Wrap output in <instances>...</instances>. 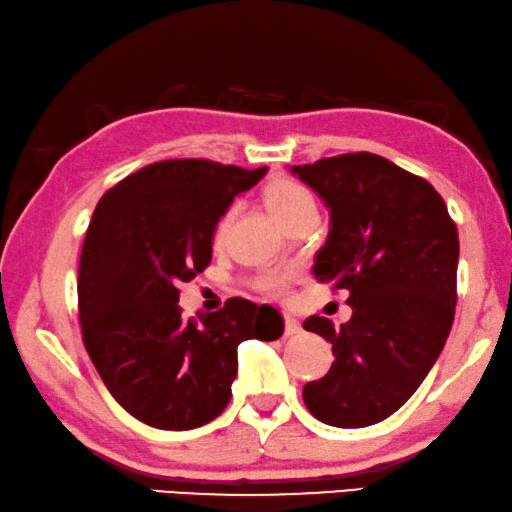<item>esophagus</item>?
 <instances>
[{
    "mask_svg": "<svg viewBox=\"0 0 512 512\" xmlns=\"http://www.w3.org/2000/svg\"><path fill=\"white\" fill-rule=\"evenodd\" d=\"M282 317H285V335H296L301 333V324L299 319H296L292 312H282Z\"/></svg>",
    "mask_w": 512,
    "mask_h": 512,
    "instance_id": "esophagus-1",
    "label": "esophagus"
}]
</instances>
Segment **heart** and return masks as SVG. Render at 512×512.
<instances>
[{
	"instance_id": "obj_1",
	"label": "heart",
	"mask_w": 512,
	"mask_h": 512,
	"mask_svg": "<svg viewBox=\"0 0 512 512\" xmlns=\"http://www.w3.org/2000/svg\"><path fill=\"white\" fill-rule=\"evenodd\" d=\"M262 200L273 216V220H276L280 227L285 225L289 218H294L299 211L315 207V197H312L310 190L305 188L301 181L285 179V177L266 183L262 190ZM230 223H232V211H227L220 216V220L216 223V230H213V243H216V246H223L225 243ZM287 282H289V273L271 271L259 278V289H264V292L271 296H280L285 292Z\"/></svg>"
}]
</instances>
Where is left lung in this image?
Returning a JSON list of instances; mask_svg holds the SVG:
<instances>
[{"mask_svg":"<svg viewBox=\"0 0 512 512\" xmlns=\"http://www.w3.org/2000/svg\"><path fill=\"white\" fill-rule=\"evenodd\" d=\"M331 209L315 278L347 289L352 319L340 329L305 319L333 345L322 379L303 386L319 421L368 427L395 414L437 361L457 301L455 220L430 181L368 151L296 165Z\"/></svg>","mask_w":512,"mask_h":512,"instance_id":"8db88e82","label":"left lung"}]
</instances>
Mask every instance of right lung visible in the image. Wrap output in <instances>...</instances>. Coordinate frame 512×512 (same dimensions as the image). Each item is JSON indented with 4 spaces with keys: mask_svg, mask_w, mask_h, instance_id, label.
Here are the masks:
<instances>
[{
    "mask_svg": "<svg viewBox=\"0 0 512 512\" xmlns=\"http://www.w3.org/2000/svg\"><path fill=\"white\" fill-rule=\"evenodd\" d=\"M207 158L158 160L96 204L82 243V342L112 398L158 430H193L232 398L236 347L278 340L271 305L225 301L202 322L181 317L179 287L211 262L213 230L234 197L264 177Z\"/></svg>",
    "mask_w": 512,
    "mask_h": 512,
    "instance_id": "1",
    "label": "right lung"
}]
</instances>
